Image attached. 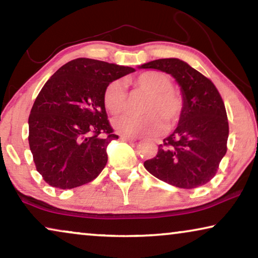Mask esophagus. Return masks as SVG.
Instances as JSON below:
<instances>
[{"label":"esophagus","mask_w":258,"mask_h":258,"mask_svg":"<svg viewBox=\"0 0 258 258\" xmlns=\"http://www.w3.org/2000/svg\"><path fill=\"white\" fill-rule=\"evenodd\" d=\"M120 139L122 141H126V143H133V141L138 140V138H134V137H128V136H121Z\"/></svg>","instance_id":"1"}]
</instances>
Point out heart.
Masks as SVG:
<instances>
[{
  "mask_svg": "<svg viewBox=\"0 0 258 258\" xmlns=\"http://www.w3.org/2000/svg\"><path fill=\"white\" fill-rule=\"evenodd\" d=\"M134 89L147 93L141 111L144 114H125L113 121L119 133L128 137L153 136L166 127H172L179 121L183 111V98L173 89V82L160 71H146L130 79ZM104 105L112 114H120L128 106L126 86L120 81L107 84L104 91Z\"/></svg>",
  "mask_w": 258,
  "mask_h": 258,
  "instance_id": "b5f03b06",
  "label": "heart"
}]
</instances>
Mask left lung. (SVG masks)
I'll return each instance as SVG.
<instances>
[{"label":"left lung","mask_w":258,"mask_h":258,"mask_svg":"<svg viewBox=\"0 0 258 258\" xmlns=\"http://www.w3.org/2000/svg\"><path fill=\"white\" fill-rule=\"evenodd\" d=\"M172 75L181 86L183 111L175 131L159 145L144 166L152 175L172 186L191 189L215 176L227 153L229 125L224 103L214 83L177 58L141 65Z\"/></svg>","instance_id":"1"}]
</instances>
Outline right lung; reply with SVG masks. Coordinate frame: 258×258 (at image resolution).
Listing matches in <instances>:
<instances>
[{
    "label": "right lung",
    "instance_id": "add662e5",
    "mask_svg": "<svg viewBox=\"0 0 258 258\" xmlns=\"http://www.w3.org/2000/svg\"><path fill=\"white\" fill-rule=\"evenodd\" d=\"M133 71L77 58L45 83L29 115L28 140L36 169L46 183L71 189L99 175L107 162V145L118 139L105 110V88Z\"/></svg>",
    "mask_w": 258,
    "mask_h": 258
}]
</instances>
